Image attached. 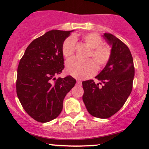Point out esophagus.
Returning a JSON list of instances; mask_svg holds the SVG:
<instances>
[{
	"label": "esophagus",
	"instance_id": "34e87169",
	"mask_svg": "<svg viewBox=\"0 0 149 149\" xmlns=\"http://www.w3.org/2000/svg\"><path fill=\"white\" fill-rule=\"evenodd\" d=\"M77 84H78V85H81V84H82L81 80H77Z\"/></svg>",
	"mask_w": 149,
	"mask_h": 149
}]
</instances>
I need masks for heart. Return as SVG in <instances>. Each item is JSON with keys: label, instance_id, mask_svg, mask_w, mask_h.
Wrapping results in <instances>:
<instances>
[{"label": "heart", "instance_id": "b5f03b06", "mask_svg": "<svg viewBox=\"0 0 149 149\" xmlns=\"http://www.w3.org/2000/svg\"><path fill=\"white\" fill-rule=\"evenodd\" d=\"M83 41L90 48L88 57H92L99 67L107 64L111 57V49L103 45V40L100 35L95 33H88L83 36ZM76 39L75 37L67 38L63 42L62 53L65 57H69L74 53ZM66 70L69 74L78 79L88 78L97 71V66L92 59L80 61L71 58L66 61Z\"/></svg>", "mask_w": 149, "mask_h": 149}]
</instances>
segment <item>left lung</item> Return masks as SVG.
I'll use <instances>...</instances> for the list:
<instances>
[{
  "instance_id": "obj_1",
  "label": "left lung",
  "mask_w": 149,
  "mask_h": 149,
  "mask_svg": "<svg viewBox=\"0 0 149 149\" xmlns=\"http://www.w3.org/2000/svg\"><path fill=\"white\" fill-rule=\"evenodd\" d=\"M111 47V57L105 67L93 80L83 81V100L90 115L108 118L118 112L127 100L132 90L134 67L132 56L127 46L113 34L104 33Z\"/></svg>"
}]
</instances>
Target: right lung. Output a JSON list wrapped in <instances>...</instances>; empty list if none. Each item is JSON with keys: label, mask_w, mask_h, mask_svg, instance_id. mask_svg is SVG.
<instances>
[{"label": "right lung", "mask_w": 149, "mask_h": 149, "mask_svg": "<svg viewBox=\"0 0 149 149\" xmlns=\"http://www.w3.org/2000/svg\"><path fill=\"white\" fill-rule=\"evenodd\" d=\"M73 31H49L31 42L19 63L17 97L38 122H49L60 114L64 97L76 83L71 76L54 81L64 68L63 42Z\"/></svg>", "instance_id": "add662e5"}]
</instances>
